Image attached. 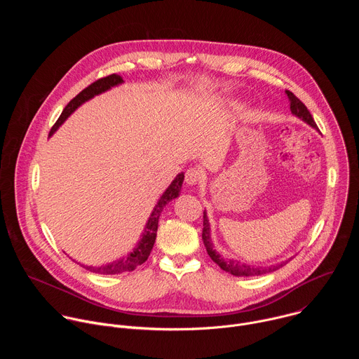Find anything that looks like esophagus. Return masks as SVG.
<instances>
[{"label": "esophagus", "instance_id": "34e87169", "mask_svg": "<svg viewBox=\"0 0 359 359\" xmlns=\"http://www.w3.org/2000/svg\"><path fill=\"white\" fill-rule=\"evenodd\" d=\"M186 183L193 186V184H198L203 179V172L198 169V168H190L187 172H186Z\"/></svg>", "mask_w": 359, "mask_h": 359}]
</instances>
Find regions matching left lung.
<instances>
[{
    "label": "left lung",
    "instance_id": "1",
    "mask_svg": "<svg viewBox=\"0 0 359 359\" xmlns=\"http://www.w3.org/2000/svg\"><path fill=\"white\" fill-rule=\"evenodd\" d=\"M288 99H290V109L291 114L295 115L297 118L302 119L304 122L309 123L313 128H317V123L314 122V118L311 116L310 111L306 109V107L302 104V102L290 90H285ZM201 238L204 243V247L208 250V254L210 255V259L224 271L236 276V277H255V276H262V274H267L271 271L278 270L280 267H283L285 263L281 264H276V266H269V267H255V266H248V264H243L237 260H224L222 257V254H219L215 248H213V243H212V237H210V224H209V219L206 212L203 213V233H201Z\"/></svg>",
    "mask_w": 359,
    "mask_h": 359
}]
</instances>
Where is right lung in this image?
I'll return each mask as SVG.
<instances>
[{
	"instance_id": "right-lung-1",
	"label": "right lung",
	"mask_w": 359,
	"mask_h": 359,
	"mask_svg": "<svg viewBox=\"0 0 359 359\" xmlns=\"http://www.w3.org/2000/svg\"><path fill=\"white\" fill-rule=\"evenodd\" d=\"M123 82L122 76L116 75V74H112L109 76H105V78H100L97 81H95L93 83H90L88 88H85L83 90H81L69 104L65 107V109L62 111L61 116L58 118V121L55 122V125L53 126V129H50L49 132V136H53L57 129L65 122V119L75 111L78 109L83 102L92 99L93 96L102 93V92H107L108 89H111L112 86H118ZM183 180H184V175L183 173H179L175 180L170 183V186L166 189V191L162 194V197L159 198L158 204L155 206V209H153L147 223H146V227L143 230V234H142V238L140 241L136 244V247L133 248L132 252H129L126 257H122L114 263H109V264H105V266H99V267H93V266H83V269L92 271V273H96V274H121V273H125V271H133L137 266L143 264L149 254L153 248V244H155V240H156V233H158V224H159V217H161V213L162 210L165 209L166 204L169 201H172L173 198H176L179 194H180V189H182V184H183Z\"/></svg>"
}]
</instances>
